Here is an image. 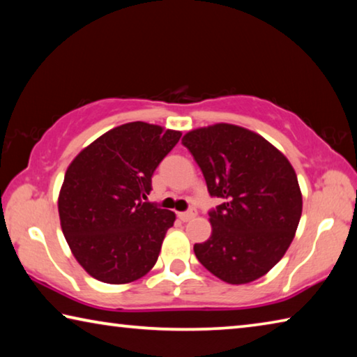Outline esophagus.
<instances>
[{"label": "esophagus", "instance_id": "34e87169", "mask_svg": "<svg viewBox=\"0 0 357 357\" xmlns=\"http://www.w3.org/2000/svg\"><path fill=\"white\" fill-rule=\"evenodd\" d=\"M195 214H197V211L195 209H190V211H187V213H179L178 214V217L183 222H187V220H190V219H193V217H195Z\"/></svg>", "mask_w": 357, "mask_h": 357}]
</instances>
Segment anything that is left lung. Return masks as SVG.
<instances>
[{"mask_svg":"<svg viewBox=\"0 0 357 357\" xmlns=\"http://www.w3.org/2000/svg\"><path fill=\"white\" fill-rule=\"evenodd\" d=\"M183 144L202 168L211 197L213 233L193 252L220 280L243 285L268 274L285 255L302 214L289 160L249 129L219 123L187 132Z\"/></svg>","mask_w":357,"mask_h":357,"instance_id":"left-lung-1","label":"left lung"}]
</instances>
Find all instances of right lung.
I'll return each instance as SVG.
<instances>
[{
    "label": "right lung",
    "mask_w": 357,
    "mask_h": 357,
    "mask_svg": "<svg viewBox=\"0 0 357 357\" xmlns=\"http://www.w3.org/2000/svg\"><path fill=\"white\" fill-rule=\"evenodd\" d=\"M179 138V130L135 121L105 132L70 162L59 222L72 255L94 279L123 285L153 269L176 215L143 198Z\"/></svg>",
    "instance_id": "right-lung-1"
}]
</instances>
